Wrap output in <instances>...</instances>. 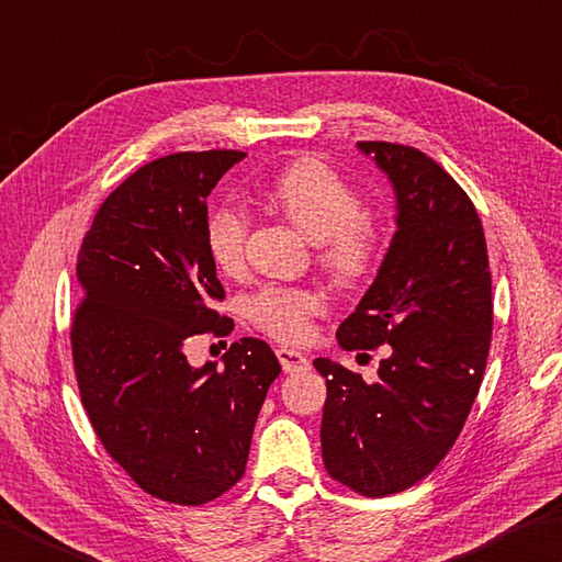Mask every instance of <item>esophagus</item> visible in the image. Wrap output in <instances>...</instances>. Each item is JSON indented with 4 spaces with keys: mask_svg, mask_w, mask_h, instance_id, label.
<instances>
[{
    "mask_svg": "<svg viewBox=\"0 0 562 562\" xmlns=\"http://www.w3.org/2000/svg\"><path fill=\"white\" fill-rule=\"evenodd\" d=\"M278 360L284 372H304L310 370V360H306L304 353L300 350H290V348H278Z\"/></svg>",
    "mask_w": 562,
    "mask_h": 562,
    "instance_id": "1",
    "label": "esophagus"
}]
</instances>
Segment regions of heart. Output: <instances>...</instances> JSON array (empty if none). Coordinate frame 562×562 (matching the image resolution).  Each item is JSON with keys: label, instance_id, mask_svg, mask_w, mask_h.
<instances>
[{"label": "heart", "instance_id": "b5f03b06", "mask_svg": "<svg viewBox=\"0 0 562 562\" xmlns=\"http://www.w3.org/2000/svg\"><path fill=\"white\" fill-rule=\"evenodd\" d=\"M270 202L318 244V260L338 282L353 284L375 268L380 258V228L362 212L353 187L344 182L328 165L296 160L288 165L268 187ZM206 250L224 274L244 268L248 216L244 209L222 204L209 214ZM324 310V292L316 288H280L266 284L246 300V316L262 331L302 344L312 334V316Z\"/></svg>", "mask_w": 562, "mask_h": 562}]
</instances>
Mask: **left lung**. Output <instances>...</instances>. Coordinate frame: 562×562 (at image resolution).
Wrapping results in <instances>:
<instances>
[{
  "label": "left lung",
  "mask_w": 562,
  "mask_h": 562,
  "mask_svg": "<svg viewBox=\"0 0 562 562\" xmlns=\"http://www.w3.org/2000/svg\"><path fill=\"white\" fill-rule=\"evenodd\" d=\"M387 175L397 231L338 346L387 344L378 382L328 358L322 453L328 475L366 497L416 485L456 443L477 397L492 338V274L482 222L450 175L422 150L358 143Z\"/></svg>",
  "instance_id": "8db88e82"
}]
</instances>
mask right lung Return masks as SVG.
I'll return each mask as SVG.
<instances>
[{"label":"right lung","mask_w":562,"mask_h":562,"mask_svg":"<svg viewBox=\"0 0 562 562\" xmlns=\"http://www.w3.org/2000/svg\"><path fill=\"white\" fill-rule=\"evenodd\" d=\"M240 150L175 153L106 196L77 256L72 322L80 397L99 441L140 490L172 504L212 502L244 477L252 426L280 362L240 338L224 368L190 366L192 336H226L206 250V196Z\"/></svg>","instance_id":"1"}]
</instances>
